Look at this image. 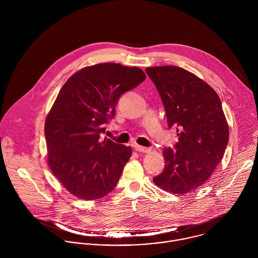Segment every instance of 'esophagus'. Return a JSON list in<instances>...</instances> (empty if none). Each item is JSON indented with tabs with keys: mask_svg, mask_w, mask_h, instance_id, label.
Instances as JSON below:
<instances>
[{
	"mask_svg": "<svg viewBox=\"0 0 258 258\" xmlns=\"http://www.w3.org/2000/svg\"><path fill=\"white\" fill-rule=\"evenodd\" d=\"M134 148L137 152H141V153H149L151 151L149 148L143 147V146H140V145H135Z\"/></svg>",
	"mask_w": 258,
	"mask_h": 258,
	"instance_id": "34e87169",
	"label": "esophagus"
}]
</instances>
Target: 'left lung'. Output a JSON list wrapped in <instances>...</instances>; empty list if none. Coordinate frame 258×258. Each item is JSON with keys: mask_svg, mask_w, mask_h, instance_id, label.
Instances as JSON below:
<instances>
[{"mask_svg": "<svg viewBox=\"0 0 258 258\" xmlns=\"http://www.w3.org/2000/svg\"><path fill=\"white\" fill-rule=\"evenodd\" d=\"M166 111L169 128L179 142L165 148L164 171L153 179L164 190L185 195L201 187L224 155L229 131L218 93L203 79L182 68L146 69Z\"/></svg>", "mask_w": 258, "mask_h": 258, "instance_id": "obj_1", "label": "left lung"}]
</instances>
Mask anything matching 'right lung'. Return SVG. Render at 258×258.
I'll return each instance as SVG.
<instances>
[{"instance_id":"add662e5","label":"right lung","mask_w":258,"mask_h":258,"mask_svg":"<svg viewBox=\"0 0 258 258\" xmlns=\"http://www.w3.org/2000/svg\"><path fill=\"white\" fill-rule=\"evenodd\" d=\"M145 78L138 68L98 63L75 73L60 89L46 116L44 136L47 164L72 195L98 200L116 186L132 149L100 135L115 116L119 97Z\"/></svg>"}]
</instances>
